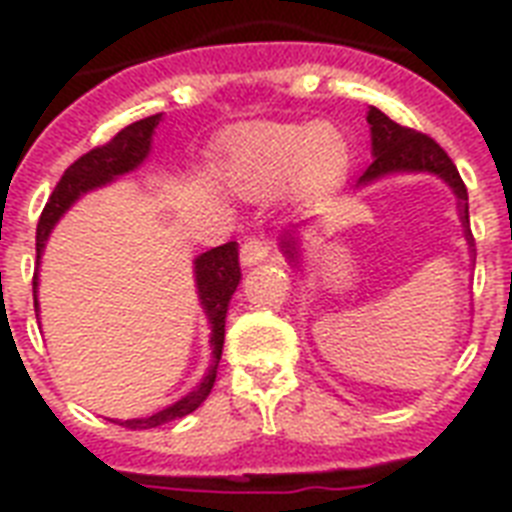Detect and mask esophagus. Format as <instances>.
<instances>
[{"label":"esophagus","instance_id":"esophagus-1","mask_svg":"<svg viewBox=\"0 0 512 512\" xmlns=\"http://www.w3.org/2000/svg\"><path fill=\"white\" fill-rule=\"evenodd\" d=\"M273 241L265 239V236H252L241 244V263L244 265H257L263 263L265 257L271 255Z\"/></svg>","mask_w":512,"mask_h":512}]
</instances>
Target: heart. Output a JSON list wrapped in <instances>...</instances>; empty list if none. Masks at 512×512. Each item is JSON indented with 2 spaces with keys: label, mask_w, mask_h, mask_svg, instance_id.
I'll list each match as a JSON object with an SVG mask.
<instances>
[{
  "label": "heart",
  "mask_w": 512,
  "mask_h": 512,
  "mask_svg": "<svg viewBox=\"0 0 512 512\" xmlns=\"http://www.w3.org/2000/svg\"><path fill=\"white\" fill-rule=\"evenodd\" d=\"M340 132L324 124H263L236 143L231 175L249 196H271L292 183H332L345 167Z\"/></svg>",
  "instance_id": "b5f03b06"
}]
</instances>
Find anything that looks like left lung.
<instances>
[{"label": "left lung", "instance_id": "obj_1", "mask_svg": "<svg viewBox=\"0 0 512 512\" xmlns=\"http://www.w3.org/2000/svg\"><path fill=\"white\" fill-rule=\"evenodd\" d=\"M366 122H369V130H372L374 162L366 167L364 175L358 177V185L372 183V180L390 175V172H433V175L444 177L446 183L454 188V193H457V199H460L465 236H468V241H473V233L468 228V188H465L460 172H457L452 159L446 156L444 148L438 146L433 138H428L425 132H417L412 127L393 122L390 116L382 114L380 108H372L369 116H366ZM284 252L292 260L297 257L295 244L289 239H284Z\"/></svg>", "mask_w": 512, "mask_h": 512}]
</instances>
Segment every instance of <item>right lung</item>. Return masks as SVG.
<instances>
[{"instance_id": "add662e5", "label": "right lung", "mask_w": 512, "mask_h": 512, "mask_svg": "<svg viewBox=\"0 0 512 512\" xmlns=\"http://www.w3.org/2000/svg\"><path fill=\"white\" fill-rule=\"evenodd\" d=\"M162 114L146 116L140 122L124 127L122 132H116L114 138L95 146L84 156H79L66 172L60 177V183L55 185V191L47 199L42 209V217L36 223V263L44 252L47 236H50L52 225L58 223L60 215L74 204L82 193L98 188V185L114 180V177L124 175V172L135 170L151 151V135H154L156 124H159ZM241 268H239V244L228 241L223 247H215L196 257V287H199V300L204 305V313L209 316L212 324V366H209L207 377L196 385L185 398L175 401L172 406L162 409V412L143 417V420H124L119 425L132 430L143 428H159L164 422H172L177 417L191 414L193 409H199L204 404V398L209 396V390L215 385L217 364L223 356V340H225V313H228V303H231L233 292L239 287ZM36 289V276H34ZM39 311V303H34Z\"/></svg>"}]
</instances>
